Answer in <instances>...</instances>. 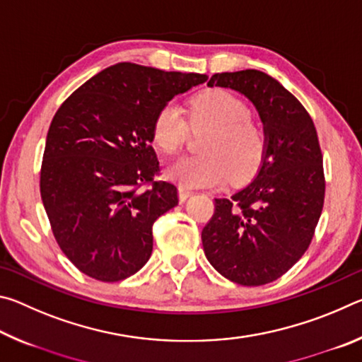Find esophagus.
<instances>
[{"mask_svg": "<svg viewBox=\"0 0 362 362\" xmlns=\"http://www.w3.org/2000/svg\"><path fill=\"white\" fill-rule=\"evenodd\" d=\"M192 194H193V192L189 188L183 187V185L179 187V198H180V201H187Z\"/></svg>", "mask_w": 362, "mask_h": 362, "instance_id": "esophagus-1", "label": "esophagus"}]
</instances>
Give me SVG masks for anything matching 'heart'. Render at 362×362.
Wrapping results in <instances>:
<instances>
[{
  "mask_svg": "<svg viewBox=\"0 0 362 362\" xmlns=\"http://www.w3.org/2000/svg\"><path fill=\"white\" fill-rule=\"evenodd\" d=\"M194 126H209L201 155L175 159L166 177L187 188L218 185L231 177L243 182L260 168L265 155V132L250 119L249 108L238 97L222 89L196 95L189 107ZM187 136V124L175 103L159 110L153 122V142L164 153H175Z\"/></svg>",
  "mask_w": 362,
  "mask_h": 362,
  "instance_id": "heart-1",
  "label": "heart"
}]
</instances>
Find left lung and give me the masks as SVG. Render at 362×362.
<instances>
[{
    "label": "left lung",
    "instance_id": "left-lung-1",
    "mask_svg": "<svg viewBox=\"0 0 362 362\" xmlns=\"http://www.w3.org/2000/svg\"><path fill=\"white\" fill-rule=\"evenodd\" d=\"M252 103L267 146L246 187L216 198L201 233L204 254L226 279L263 286L302 259L324 204L322 155L313 119L283 84L259 70L216 73L207 83Z\"/></svg>",
    "mask_w": 362,
    "mask_h": 362
}]
</instances>
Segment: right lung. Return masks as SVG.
Wrapping results in <instances>:
<instances>
[{"instance_id":"obj_1","label":"right lung","mask_w":362,"mask_h":362,"mask_svg":"<svg viewBox=\"0 0 362 362\" xmlns=\"http://www.w3.org/2000/svg\"><path fill=\"white\" fill-rule=\"evenodd\" d=\"M199 73L115 64L66 99L49 127L41 199L62 252L88 276H132L153 250L151 226L179 204L177 188L153 182V122L194 86Z\"/></svg>"}]
</instances>
